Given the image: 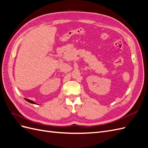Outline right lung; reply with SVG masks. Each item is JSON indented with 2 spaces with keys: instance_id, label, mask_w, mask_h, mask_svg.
I'll return each mask as SVG.
<instances>
[{
  "instance_id": "add662e5",
  "label": "right lung",
  "mask_w": 148,
  "mask_h": 148,
  "mask_svg": "<svg viewBox=\"0 0 148 148\" xmlns=\"http://www.w3.org/2000/svg\"><path fill=\"white\" fill-rule=\"evenodd\" d=\"M25 99L26 101H28V102H29L31 103V104H36V103H35L34 101H33L29 100V99H26V98H25Z\"/></svg>"
}]
</instances>
